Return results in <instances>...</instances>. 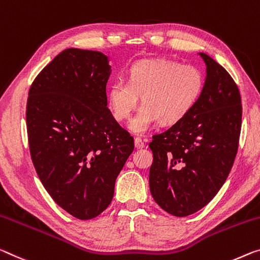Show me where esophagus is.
I'll return each mask as SVG.
<instances>
[{
	"mask_svg": "<svg viewBox=\"0 0 260 260\" xmlns=\"http://www.w3.org/2000/svg\"><path fill=\"white\" fill-rule=\"evenodd\" d=\"M134 142H135V148H137V149H142V148H146L145 142L142 141L141 138H135Z\"/></svg>",
	"mask_w": 260,
	"mask_h": 260,
	"instance_id": "esophagus-1",
	"label": "esophagus"
}]
</instances>
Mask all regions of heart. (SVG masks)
<instances>
[{
    "label": "heart",
    "mask_w": 260,
    "mask_h": 260,
    "mask_svg": "<svg viewBox=\"0 0 260 260\" xmlns=\"http://www.w3.org/2000/svg\"><path fill=\"white\" fill-rule=\"evenodd\" d=\"M204 86L203 73L194 66L145 61L131 68L127 81H113L106 97L113 118L125 121L142 96V106L129 128L143 134L157 121L160 126H172L184 120L199 102Z\"/></svg>",
    "instance_id": "obj_1"
}]
</instances>
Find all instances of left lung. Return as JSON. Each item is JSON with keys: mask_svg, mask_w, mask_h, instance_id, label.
Instances as JSON below:
<instances>
[{"mask_svg": "<svg viewBox=\"0 0 260 260\" xmlns=\"http://www.w3.org/2000/svg\"><path fill=\"white\" fill-rule=\"evenodd\" d=\"M207 66L204 91L186 118L149 142L154 160L149 187L160 208L187 216L205 207L224 184L240 142L242 101L221 64L200 53Z\"/></svg>", "mask_w": 260, "mask_h": 260, "instance_id": "obj_1", "label": "left lung"}]
</instances>
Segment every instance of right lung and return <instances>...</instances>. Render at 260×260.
Returning <instances> with one entry per match:
<instances>
[{
  "mask_svg": "<svg viewBox=\"0 0 260 260\" xmlns=\"http://www.w3.org/2000/svg\"><path fill=\"white\" fill-rule=\"evenodd\" d=\"M108 56L67 48L28 90L30 154L52 199L78 220L109 207L115 179L134 150V139L108 108Z\"/></svg>",
  "mask_w": 260,
  "mask_h": 260,
  "instance_id": "obj_1",
  "label": "right lung"
}]
</instances>
